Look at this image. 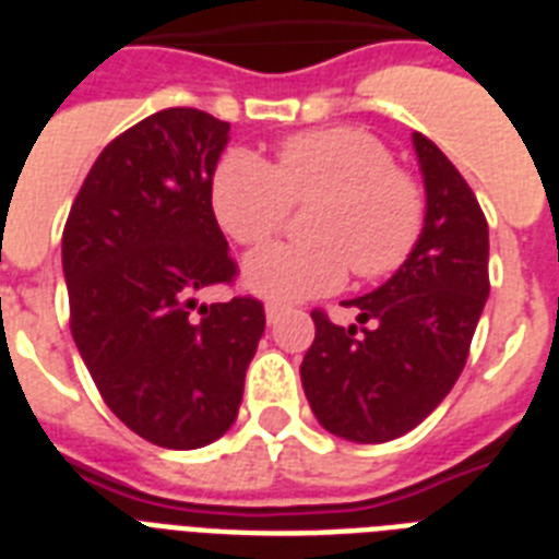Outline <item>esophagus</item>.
Returning a JSON list of instances; mask_svg holds the SVG:
<instances>
[{
  "instance_id": "obj_1",
  "label": "esophagus",
  "mask_w": 559,
  "mask_h": 559,
  "mask_svg": "<svg viewBox=\"0 0 559 559\" xmlns=\"http://www.w3.org/2000/svg\"><path fill=\"white\" fill-rule=\"evenodd\" d=\"M281 316H284V305H278V301H270V305H266V322L278 324Z\"/></svg>"
}]
</instances>
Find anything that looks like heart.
I'll return each mask as SVG.
<instances>
[{
  "instance_id": "obj_1",
  "label": "heart",
  "mask_w": 559,
  "mask_h": 559,
  "mask_svg": "<svg viewBox=\"0 0 559 559\" xmlns=\"http://www.w3.org/2000/svg\"><path fill=\"white\" fill-rule=\"evenodd\" d=\"M307 211L310 240L275 243L243 266L246 287L275 301H305L340 289L354 272L385 278L412 258L424 235L426 197L377 135L324 127L284 139L275 165L228 151L211 177V209L235 243L261 246Z\"/></svg>"
}]
</instances>
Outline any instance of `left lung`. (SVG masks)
I'll return each mask as SVG.
<instances>
[{"mask_svg":"<svg viewBox=\"0 0 559 559\" xmlns=\"http://www.w3.org/2000/svg\"><path fill=\"white\" fill-rule=\"evenodd\" d=\"M426 223L415 252L357 307L359 328L313 310L301 385L328 432L382 443L415 429L464 371L490 293L485 211L438 144L415 133Z\"/></svg>","mask_w":559,"mask_h":559,"instance_id":"left-lung-1","label":"left lung"}]
</instances>
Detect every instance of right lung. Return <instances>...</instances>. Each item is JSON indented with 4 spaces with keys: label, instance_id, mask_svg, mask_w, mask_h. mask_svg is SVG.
<instances>
[{
    "label": "right lung",
    "instance_id": "1",
    "mask_svg": "<svg viewBox=\"0 0 559 559\" xmlns=\"http://www.w3.org/2000/svg\"><path fill=\"white\" fill-rule=\"evenodd\" d=\"M228 124L170 107L100 151L63 228L69 328L112 415L168 450H197L235 424L263 305L197 293L235 284L211 209Z\"/></svg>",
    "mask_w": 559,
    "mask_h": 559
}]
</instances>
